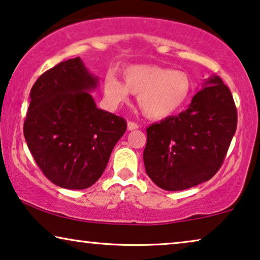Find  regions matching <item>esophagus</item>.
I'll list each match as a JSON object with an SVG mask.
<instances>
[{"label": "esophagus", "mask_w": 260, "mask_h": 260, "mask_svg": "<svg viewBox=\"0 0 260 260\" xmlns=\"http://www.w3.org/2000/svg\"><path fill=\"white\" fill-rule=\"evenodd\" d=\"M138 127H140V125H138L137 123H135V122H127V130H129V131H131V130H136V129H138Z\"/></svg>", "instance_id": "esophagus-1"}]
</instances>
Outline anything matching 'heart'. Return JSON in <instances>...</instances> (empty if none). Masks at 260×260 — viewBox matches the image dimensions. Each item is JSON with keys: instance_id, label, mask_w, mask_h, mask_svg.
<instances>
[{"instance_id": "obj_1", "label": "heart", "mask_w": 260, "mask_h": 260, "mask_svg": "<svg viewBox=\"0 0 260 260\" xmlns=\"http://www.w3.org/2000/svg\"><path fill=\"white\" fill-rule=\"evenodd\" d=\"M123 83L113 76L104 81L105 94L113 104L138 95L142 113L150 119H163L182 108L191 91V81L182 71L156 65H133L122 71Z\"/></svg>"}]
</instances>
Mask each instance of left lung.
<instances>
[{
  "instance_id": "left-lung-1",
  "label": "left lung",
  "mask_w": 260,
  "mask_h": 260,
  "mask_svg": "<svg viewBox=\"0 0 260 260\" xmlns=\"http://www.w3.org/2000/svg\"><path fill=\"white\" fill-rule=\"evenodd\" d=\"M237 108L219 76L205 81L186 111L147 129L145 172L156 186L176 191L218 173L237 129Z\"/></svg>"
}]
</instances>
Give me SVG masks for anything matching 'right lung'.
I'll return each mask as SVG.
<instances>
[{
  "label": "right lung",
  "mask_w": 260,
  "mask_h": 260,
  "mask_svg": "<svg viewBox=\"0 0 260 260\" xmlns=\"http://www.w3.org/2000/svg\"><path fill=\"white\" fill-rule=\"evenodd\" d=\"M97 84L78 56L46 71L30 90L24 138L39 168L59 187L94 184L126 130L123 117L95 106L88 91Z\"/></svg>",
  "instance_id": "obj_1"
}]
</instances>
